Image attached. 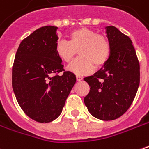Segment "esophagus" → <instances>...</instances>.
<instances>
[{"mask_svg":"<svg viewBox=\"0 0 149 149\" xmlns=\"http://www.w3.org/2000/svg\"><path fill=\"white\" fill-rule=\"evenodd\" d=\"M82 79H83V77H82L81 76H79V75L77 76V81H81Z\"/></svg>","mask_w":149,"mask_h":149,"instance_id":"esophagus-1","label":"esophagus"}]
</instances>
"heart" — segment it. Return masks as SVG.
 Returning a JSON list of instances; mask_svg holds the SVG:
<instances>
[{
  "mask_svg": "<svg viewBox=\"0 0 149 149\" xmlns=\"http://www.w3.org/2000/svg\"><path fill=\"white\" fill-rule=\"evenodd\" d=\"M69 41L59 40L56 44V52L65 63L71 62L77 51L80 56L68 66V70L77 75L89 74L94 66L100 68L109 60L111 44L103 35L81 27L72 31L68 35Z\"/></svg>",
  "mask_w": 149,
  "mask_h": 149,
  "instance_id": "b5f03b06",
  "label": "heart"
}]
</instances>
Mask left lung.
Here are the masks:
<instances>
[{
  "label": "left lung",
  "instance_id": "8db88e82",
  "mask_svg": "<svg viewBox=\"0 0 149 149\" xmlns=\"http://www.w3.org/2000/svg\"><path fill=\"white\" fill-rule=\"evenodd\" d=\"M111 56L96 73L84 78L90 90L84 102L93 117L110 121L128 110L140 85V63L132 42L116 27H106Z\"/></svg>",
  "mask_w": 149,
  "mask_h": 149
}]
</instances>
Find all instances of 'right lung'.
Instances as JSON below:
<instances>
[{"instance_id": "add662e5", "label": "right lung", "mask_w": 149, "mask_h": 149, "mask_svg": "<svg viewBox=\"0 0 149 149\" xmlns=\"http://www.w3.org/2000/svg\"><path fill=\"white\" fill-rule=\"evenodd\" d=\"M58 27L46 26L24 38L16 52L12 86L24 113L38 123H50L62 112L76 83V75L64 71L56 52Z\"/></svg>"}]
</instances>
